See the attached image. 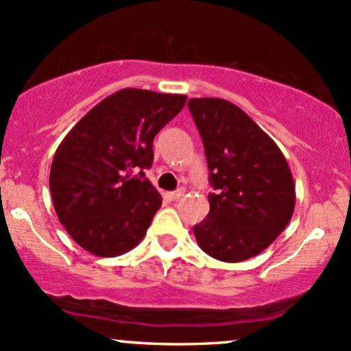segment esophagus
<instances>
[{"label": "esophagus", "instance_id": "obj_1", "mask_svg": "<svg viewBox=\"0 0 351 351\" xmlns=\"http://www.w3.org/2000/svg\"><path fill=\"white\" fill-rule=\"evenodd\" d=\"M184 189H179V191H176V192H169V194H165V199L167 200H171V202H174V200H179L180 197L184 195Z\"/></svg>", "mask_w": 351, "mask_h": 351}]
</instances>
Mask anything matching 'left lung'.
<instances>
[{
    "mask_svg": "<svg viewBox=\"0 0 351 351\" xmlns=\"http://www.w3.org/2000/svg\"><path fill=\"white\" fill-rule=\"evenodd\" d=\"M189 111L215 191L207 219L194 227L195 240L217 261L243 262L265 250L292 219V172L278 145L232 102L194 97Z\"/></svg>",
    "mask_w": 351,
    "mask_h": 351,
    "instance_id": "8db88e82",
    "label": "left lung"
}]
</instances>
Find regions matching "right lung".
Segmentation results:
<instances>
[{"label":"right lung","mask_w":351,"mask_h":351,"mask_svg":"<svg viewBox=\"0 0 351 351\" xmlns=\"http://www.w3.org/2000/svg\"><path fill=\"white\" fill-rule=\"evenodd\" d=\"M184 94L121 89L94 106L59 144L49 189L59 222L97 257L129 252L162 197L145 179L152 141L186 104Z\"/></svg>","instance_id":"obj_1"}]
</instances>
